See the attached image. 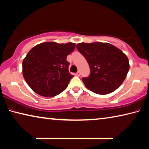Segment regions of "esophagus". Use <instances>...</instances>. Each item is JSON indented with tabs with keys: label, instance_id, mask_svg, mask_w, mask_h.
I'll use <instances>...</instances> for the list:
<instances>
[{
	"label": "esophagus",
	"instance_id": "1",
	"mask_svg": "<svg viewBox=\"0 0 149 149\" xmlns=\"http://www.w3.org/2000/svg\"><path fill=\"white\" fill-rule=\"evenodd\" d=\"M76 75H77V76H80V75H81V73H80L79 71H78V72L76 73Z\"/></svg>",
	"mask_w": 149,
	"mask_h": 149
}]
</instances>
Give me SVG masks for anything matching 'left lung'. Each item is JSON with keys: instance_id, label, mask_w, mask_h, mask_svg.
I'll return each mask as SVG.
<instances>
[{"instance_id": "obj_1", "label": "left lung", "mask_w": 149, "mask_h": 149, "mask_svg": "<svg viewBox=\"0 0 149 149\" xmlns=\"http://www.w3.org/2000/svg\"><path fill=\"white\" fill-rule=\"evenodd\" d=\"M90 68L82 81L89 90L100 95L111 93L121 86L129 70V60L121 50L109 43L77 44Z\"/></svg>"}]
</instances>
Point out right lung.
<instances>
[{"mask_svg": "<svg viewBox=\"0 0 149 149\" xmlns=\"http://www.w3.org/2000/svg\"><path fill=\"white\" fill-rule=\"evenodd\" d=\"M74 43L45 42L31 49L24 59V78L33 91L42 96L54 97L68 87L74 77L66 58L75 49Z\"/></svg>", "mask_w": 149, "mask_h": 149, "instance_id": "right-lung-1", "label": "right lung"}]
</instances>
